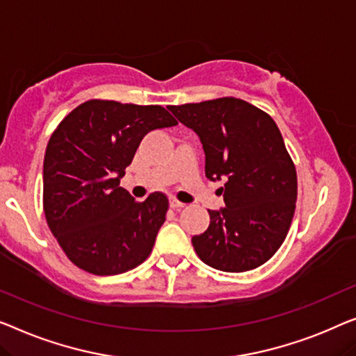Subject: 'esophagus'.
<instances>
[{
    "label": "esophagus",
    "mask_w": 356,
    "mask_h": 356,
    "mask_svg": "<svg viewBox=\"0 0 356 356\" xmlns=\"http://www.w3.org/2000/svg\"><path fill=\"white\" fill-rule=\"evenodd\" d=\"M171 208L176 209V211H180V209L185 208V204H184L182 202H179V200L172 198V200H171Z\"/></svg>",
    "instance_id": "1"
}]
</instances>
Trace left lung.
<instances>
[{
  "label": "left lung",
  "instance_id": "obj_1",
  "mask_svg": "<svg viewBox=\"0 0 356 356\" xmlns=\"http://www.w3.org/2000/svg\"><path fill=\"white\" fill-rule=\"evenodd\" d=\"M168 108L202 140L207 177L224 180L226 207L208 211L195 252L219 271L261 266L287 237L297 202V171L276 122L234 97Z\"/></svg>",
  "mask_w": 356,
  "mask_h": 356
}]
</instances>
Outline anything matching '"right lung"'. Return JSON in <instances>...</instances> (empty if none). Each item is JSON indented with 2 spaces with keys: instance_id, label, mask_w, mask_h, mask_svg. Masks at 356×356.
I'll return each mask as SVG.
<instances>
[{
  "instance_id": "obj_1",
  "label": "right lung",
  "mask_w": 356,
  "mask_h": 356,
  "mask_svg": "<svg viewBox=\"0 0 356 356\" xmlns=\"http://www.w3.org/2000/svg\"><path fill=\"white\" fill-rule=\"evenodd\" d=\"M172 126L177 121L159 104L88 99L54 129L43 161V211L77 268L114 276L149 257L169 200L154 192L135 202L119 182L145 135Z\"/></svg>"
}]
</instances>
